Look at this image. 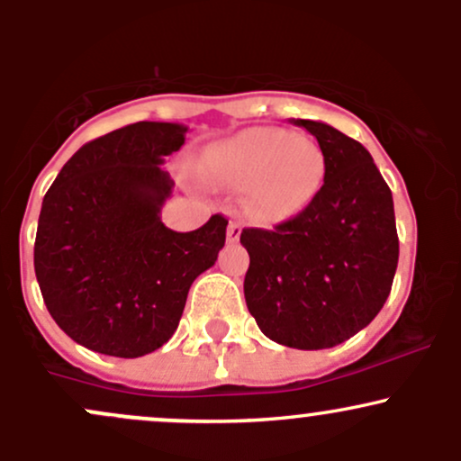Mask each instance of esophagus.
Listing matches in <instances>:
<instances>
[{"label":"esophagus","mask_w":461,"mask_h":461,"mask_svg":"<svg viewBox=\"0 0 461 461\" xmlns=\"http://www.w3.org/2000/svg\"><path fill=\"white\" fill-rule=\"evenodd\" d=\"M242 234V225L238 223V221H230V225H227V240L230 242H236L238 238Z\"/></svg>","instance_id":"1"}]
</instances>
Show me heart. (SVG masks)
<instances>
[{
    "label": "heart",
    "instance_id": "obj_1",
    "mask_svg": "<svg viewBox=\"0 0 461 461\" xmlns=\"http://www.w3.org/2000/svg\"><path fill=\"white\" fill-rule=\"evenodd\" d=\"M205 171L230 186H245L242 205L253 219L282 223L316 199L327 162L316 140L288 130L251 128L210 147Z\"/></svg>",
    "mask_w": 461,
    "mask_h": 461
}]
</instances>
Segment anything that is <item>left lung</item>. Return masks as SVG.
Instances as JSON below:
<instances>
[{"mask_svg":"<svg viewBox=\"0 0 461 461\" xmlns=\"http://www.w3.org/2000/svg\"><path fill=\"white\" fill-rule=\"evenodd\" d=\"M319 140L327 173L303 212L275 230H242L245 301L267 338L316 351L368 325L388 299L399 236L388 184L357 140L321 121L294 119Z\"/></svg>","mask_w":461,"mask_h":461,"instance_id":"obj_1","label":"left lung"}]
</instances>
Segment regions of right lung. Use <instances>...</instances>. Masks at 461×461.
<instances>
[{
  "label": "right lung",
  "instance_id": "right-lung-1",
  "mask_svg": "<svg viewBox=\"0 0 461 461\" xmlns=\"http://www.w3.org/2000/svg\"><path fill=\"white\" fill-rule=\"evenodd\" d=\"M186 131L139 121L99 136L47 190L34 271L51 319L77 345L114 357L156 351L176 333L190 285L214 267L225 216L186 234L160 219L176 186L164 158Z\"/></svg>",
  "mask_w": 461,
  "mask_h": 461
}]
</instances>
